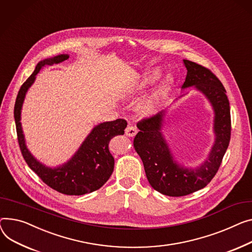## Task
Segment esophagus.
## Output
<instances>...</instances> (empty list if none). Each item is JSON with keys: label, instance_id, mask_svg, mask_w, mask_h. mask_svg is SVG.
Returning <instances> with one entry per match:
<instances>
[{"label": "esophagus", "instance_id": "1", "mask_svg": "<svg viewBox=\"0 0 252 252\" xmlns=\"http://www.w3.org/2000/svg\"><path fill=\"white\" fill-rule=\"evenodd\" d=\"M138 132V128L135 126H127L126 128V135L127 137H135Z\"/></svg>", "mask_w": 252, "mask_h": 252}]
</instances>
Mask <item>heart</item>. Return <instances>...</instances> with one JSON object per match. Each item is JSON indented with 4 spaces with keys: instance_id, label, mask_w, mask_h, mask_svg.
<instances>
[{
    "instance_id": "1",
    "label": "heart",
    "mask_w": 252,
    "mask_h": 252,
    "mask_svg": "<svg viewBox=\"0 0 252 252\" xmlns=\"http://www.w3.org/2000/svg\"><path fill=\"white\" fill-rule=\"evenodd\" d=\"M154 79H155L154 75H148L143 78V80L141 81V84L142 85H146V84L153 82ZM168 88H169L168 83H164V84H162V85L158 86L152 92V94H151L142 103L141 109L146 113H150V112L154 111V109L162 102V100L166 96L167 91H168Z\"/></svg>"
}]
</instances>
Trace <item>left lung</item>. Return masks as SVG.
<instances>
[{
    "mask_svg": "<svg viewBox=\"0 0 252 252\" xmlns=\"http://www.w3.org/2000/svg\"><path fill=\"white\" fill-rule=\"evenodd\" d=\"M183 63L188 74L182 89L195 86L208 98L215 112L216 138L208 159L195 169L176 163L161 132L166 111L140 121L137 124L140 131L133 140L151 187L168 196L188 195L210 183L219 170L231 137L230 105L223 84L205 66L189 60H183Z\"/></svg>",
    "mask_w": 252,
    "mask_h": 252,
    "instance_id": "left-lung-1",
    "label": "left lung"
}]
</instances>
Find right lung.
<instances>
[{
  "instance_id": "add662e5",
  "label": "right lung",
  "mask_w": 252,
  "mask_h": 252,
  "mask_svg": "<svg viewBox=\"0 0 252 252\" xmlns=\"http://www.w3.org/2000/svg\"><path fill=\"white\" fill-rule=\"evenodd\" d=\"M68 59V55H60L37 63L34 72L23 83L17 95L14 117L21 153L30 168L53 189L68 195H82L99 189L112 174L114 159L109 152L108 144L113 137L124 135L127 125L126 121L116 120L96 126L75 155L57 168L46 167L31 155L26 147L20 123L21 109L26 92L34 82L40 69L45 64L59 63Z\"/></svg>"
}]
</instances>
